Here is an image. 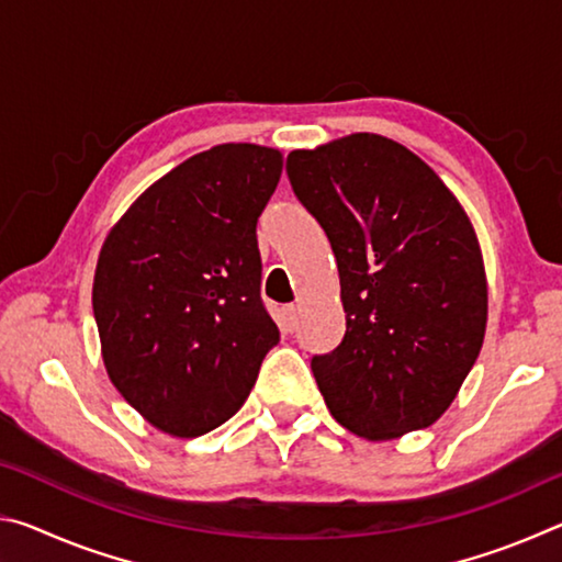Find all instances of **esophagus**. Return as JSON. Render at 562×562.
<instances>
[{"mask_svg": "<svg viewBox=\"0 0 562 562\" xmlns=\"http://www.w3.org/2000/svg\"><path fill=\"white\" fill-rule=\"evenodd\" d=\"M282 315H284V325H288L290 331H292L294 327H297V322H300V307H294V304H288V307L282 310Z\"/></svg>", "mask_w": 562, "mask_h": 562, "instance_id": "obj_1", "label": "esophagus"}]
</instances>
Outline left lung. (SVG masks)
I'll return each mask as SVG.
<instances>
[{
  "mask_svg": "<svg viewBox=\"0 0 562 562\" xmlns=\"http://www.w3.org/2000/svg\"><path fill=\"white\" fill-rule=\"evenodd\" d=\"M288 176L329 237L347 315L341 345L312 359L327 408L369 441L426 429L486 335L488 282L469 215L422 158L376 133L292 150Z\"/></svg>",
  "mask_w": 562,
  "mask_h": 562,
  "instance_id": "8db88e82",
  "label": "left lung"
}]
</instances>
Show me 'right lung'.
I'll use <instances>...</instances> for the list:
<instances>
[{
	"mask_svg": "<svg viewBox=\"0 0 562 562\" xmlns=\"http://www.w3.org/2000/svg\"><path fill=\"white\" fill-rule=\"evenodd\" d=\"M280 176L278 148L213 146L146 188L101 245L103 367L164 434L195 439L225 424L280 341L255 233Z\"/></svg>",
	"mask_w": 562,
	"mask_h": 562,
	"instance_id": "obj_1",
	"label": "right lung"
}]
</instances>
